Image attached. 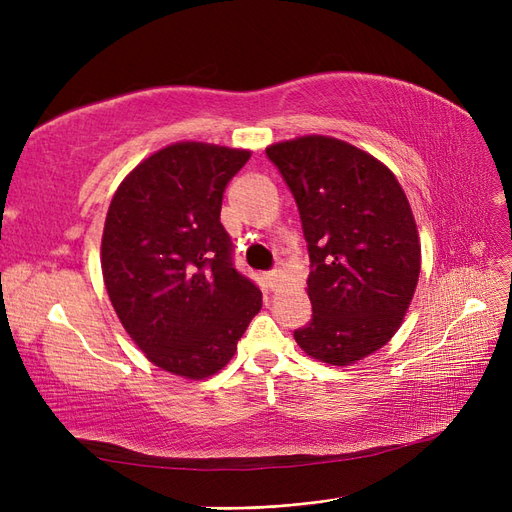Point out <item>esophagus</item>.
<instances>
[{
  "label": "esophagus",
  "mask_w": 512,
  "mask_h": 512,
  "mask_svg": "<svg viewBox=\"0 0 512 512\" xmlns=\"http://www.w3.org/2000/svg\"><path fill=\"white\" fill-rule=\"evenodd\" d=\"M284 280V273H282V269H273V271H269V273H265V282H267V286L271 288V290H275L277 286H280V282Z\"/></svg>",
  "instance_id": "34e87169"
}]
</instances>
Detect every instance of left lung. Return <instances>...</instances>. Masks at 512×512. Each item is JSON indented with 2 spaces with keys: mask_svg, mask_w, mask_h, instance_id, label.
Returning <instances> with one entry per match:
<instances>
[{
  "mask_svg": "<svg viewBox=\"0 0 512 512\" xmlns=\"http://www.w3.org/2000/svg\"><path fill=\"white\" fill-rule=\"evenodd\" d=\"M299 207L312 271V320L297 344L329 365H350L399 329L421 273V243L395 175L331 136L267 147Z\"/></svg>",
  "mask_w": 512,
  "mask_h": 512,
  "instance_id": "8db88e82",
  "label": "left lung"
}]
</instances>
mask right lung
I'll return each instance as SVG.
<instances>
[{
  "label": "right lung",
  "instance_id": "1",
  "mask_svg": "<svg viewBox=\"0 0 512 512\" xmlns=\"http://www.w3.org/2000/svg\"><path fill=\"white\" fill-rule=\"evenodd\" d=\"M247 160L245 149L168 145L121 181L108 207L106 292L134 344L175 376L220 371L262 307L220 222L226 185Z\"/></svg>",
  "mask_w": 512,
  "mask_h": 512
}]
</instances>
